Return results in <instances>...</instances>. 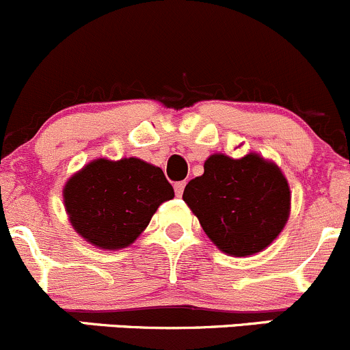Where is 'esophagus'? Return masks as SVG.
Instances as JSON below:
<instances>
[{
  "instance_id": "34e87169",
  "label": "esophagus",
  "mask_w": 350,
  "mask_h": 350,
  "mask_svg": "<svg viewBox=\"0 0 350 350\" xmlns=\"http://www.w3.org/2000/svg\"><path fill=\"white\" fill-rule=\"evenodd\" d=\"M185 188H186V183H185V181L176 183V185H174V191H176V195L181 196V195H183V191H185Z\"/></svg>"
}]
</instances>
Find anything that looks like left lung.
<instances>
[{
  "mask_svg": "<svg viewBox=\"0 0 350 350\" xmlns=\"http://www.w3.org/2000/svg\"><path fill=\"white\" fill-rule=\"evenodd\" d=\"M203 167V174L186 185L183 200L210 241L234 257L252 256L271 245L291 208L281 169L254 152L242 159L213 154Z\"/></svg>",
  "mask_w": 350,
  "mask_h": 350,
  "instance_id": "obj_1",
  "label": "left lung"
}]
</instances>
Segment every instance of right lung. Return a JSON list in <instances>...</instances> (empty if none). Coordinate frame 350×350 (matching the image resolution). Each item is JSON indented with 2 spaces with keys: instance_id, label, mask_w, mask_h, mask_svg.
<instances>
[{
  "instance_id": "1",
  "label": "right lung",
  "mask_w": 350,
  "mask_h": 350,
  "mask_svg": "<svg viewBox=\"0 0 350 350\" xmlns=\"http://www.w3.org/2000/svg\"><path fill=\"white\" fill-rule=\"evenodd\" d=\"M64 204L74 230L100 249L129 247L174 189L157 165L137 157L96 159L70 176Z\"/></svg>"
}]
</instances>
